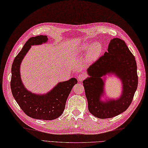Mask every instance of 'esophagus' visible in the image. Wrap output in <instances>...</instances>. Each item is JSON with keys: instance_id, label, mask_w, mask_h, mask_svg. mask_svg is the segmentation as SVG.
Segmentation results:
<instances>
[{"instance_id": "obj_1", "label": "esophagus", "mask_w": 148, "mask_h": 148, "mask_svg": "<svg viewBox=\"0 0 148 148\" xmlns=\"http://www.w3.org/2000/svg\"><path fill=\"white\" fill-rule=\"evenodd\" d=\"M86 78V75L84 73H81L79 74L78 76V79L79 81H82L83 80H84L85 78Z\"/></svg>"}]
</instances>
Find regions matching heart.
Wrapping results in <instances>:
<instances>
[{"mask_svg": "<svg viewBox=\"0 0 148 148\" xmlns=\"http://www.w3.org/2000/svg\"><path fill=\"white\" fill-rule=\"evenodd\" d=\"M89 48L86 59L89 62H94L100 57L103 49L102 45L99 42H95L90 47L89 43H86L83 45L81 50L82 51H86Z\"/></svg>", "mask_w": 148, "mask_h": 148, "instance_id": "b5f03b06", "label": "heart"}]
</instances>
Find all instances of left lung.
Wrapping results in <instances>:
<instances>
[{
    "label": "left lung",
    "instance_id": "1",
    "mask_svg": "<svg viewBox=\"0 0 148 148\" xmlns=\"http://www.w3.org/2000/svg\"><path fill=\"white\" fill-rule=\"evenodd\" d=\"M89 77L83 81L85 94L90 113L100 119L113 118L129 108L138 86L135 58L124 40L112 39L108 51L92 64L88 69ZM114 74L121 79L123 92L121 97L105 103L100 100L104 82L101 76Z\"/></svg>",
    "mask_w": 148,
    "mask_h": 148
}]
</instances>
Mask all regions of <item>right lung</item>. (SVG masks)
Wrapping results in <instances>:
<instances>
[{"instance_id":"obj_1","label":"right lung","mask_w":148,"mask_h":148,"mask_svg":"<svg viewBox=\"0 0 148 148\" xmlns=\"http://www.w3.org/2000/svg\"><path fill=\"white\" fill-rule=\"evenodd\" d=\"M48 41L46 35L30 38L14 58L12 67L10 82L12 92L20 108L28 116L37 119L53 120L62 114L66 101L73 86L77 83L75 78L60 82L47 94H32L24 88L20 76V65L30 47Z\"/></svg>"}]
</instances>
